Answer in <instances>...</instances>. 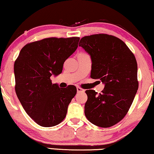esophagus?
<instances>
[{
    "label": "esophagus",
    "instance_id": "obj_1",
    "mask_svg": "<svg viewBox=\"0 0 154 154\" xmlns=\"http://www.w3.org/2000/svg\"><path fill=\"white\" fill-rule=\"evenodd\" d=\"M77 93H84L85 91L84 89H82V88H80V87H77Z\"/></svg>",
    "mask_w": 154,
    "mask_h": 154
}]
</instances>
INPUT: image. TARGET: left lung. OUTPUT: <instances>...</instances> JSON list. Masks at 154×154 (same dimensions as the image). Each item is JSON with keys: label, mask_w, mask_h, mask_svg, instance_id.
Here are the masks:
<instances>
[{"label": "left lung", "mask_w": 154, "mask_h": 154, "mask_svg": "<svg viewBox=\"0 0 154 154\" xmlns=\"http://www.w3.org/2000/svg\"><path fill=\"white\" fill-rule=\"evenodd\" d=\"M79 45L91 56V77L105 85L100 94L86 91L85 116L97 127H111L125 118L138 88L136 57L125 42L106 34L84 36Z\"/></svg>", "instance_id": "1"}]
</instances>
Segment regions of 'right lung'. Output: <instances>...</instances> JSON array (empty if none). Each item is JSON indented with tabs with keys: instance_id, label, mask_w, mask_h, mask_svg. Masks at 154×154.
<instances>
[{
	"instance_id": "1",
	"label": "right lung",
	"mask_w": 154,
	"mask_h": 154,
	"mask_svg": "<svg viewBox=\"0 0 154 154\" xmlns=\"http://www.w3.org/2000/svg\"><path fill=\"white\" fill-rule=\"evenodd\" d=\"M79 41V37H51L27 43L15 61L16 93L27 114L41 127L61 123L76 95V87L59 88L50 77L61 74Z\"/></svg>"
}]
</instances>
